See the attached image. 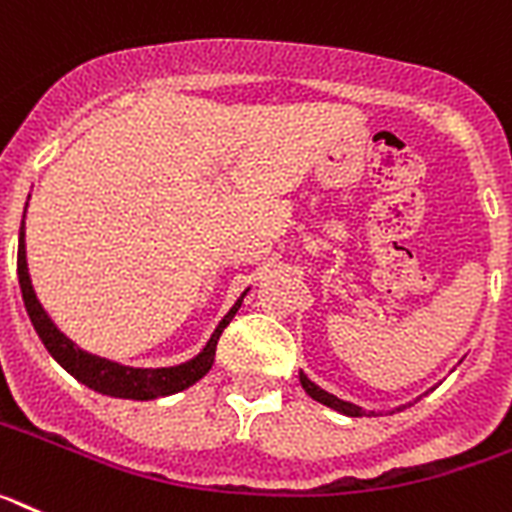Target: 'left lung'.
Returning a JSON list of instances; mask_svg holds the SVG:
<instances>
[{
  "instance_id": "obj_1",
  "label": "left lung",
  "mask_w": 512,
  "mask_h": 512,
  "mask_svg": "<svg viewBox=\"0 0 512 512\" xmlns=\"http://www.w3.org/2000/svg\"><path fill=\"white\" fill-rule=\"evenodd\" d=\"M300 383H303L305 393H308L310 399L321 401V404L331 406V409H336V412L347 414V417H362V414H365V412H362V409H360V406L349 404V401L336 399L334 393H329V391H323V388H318L316 383H313V381H308V375H303V373H300Z\"/></svg>"
}]
</instances>
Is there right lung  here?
Segmentation results:
<instances>
[{"label":"right lung","instance_id":"right-lung-1","mask_svg":"<svg viewBox=\"0 0 512 512\" xmlns=\"http://www.w3.org/2000/svg\"><path fill=\"white\" fill-rule=\"evenodd\" d=\"M17 279H20V292H23V303L28 310L30 323L36 334L41 336L43 347L51 352L61 368L72 373L80 383H85L87 388H93L98 393H106V396H116V399H157V396H170V393H178L183 388L194 386L196 381H202L204 375L209 373L214 362V349L220 342V334L225 331V326L233 321V316L238 313L240 303L246 298V292L240 295L238 303L230 308L225 318L220 321V326L214 329L212 339L207 342V347L194 357V360L176 365V368H126L119 362L103 360V357L87 355L82 352L77 344H72L67 336L56 329L51 318L46 316V310L38 303L33 285H30L28 274V261H25V222L20 225V243H17Z\"/></svg>","mask_w":512,"mask_h":512}]
</instances>
